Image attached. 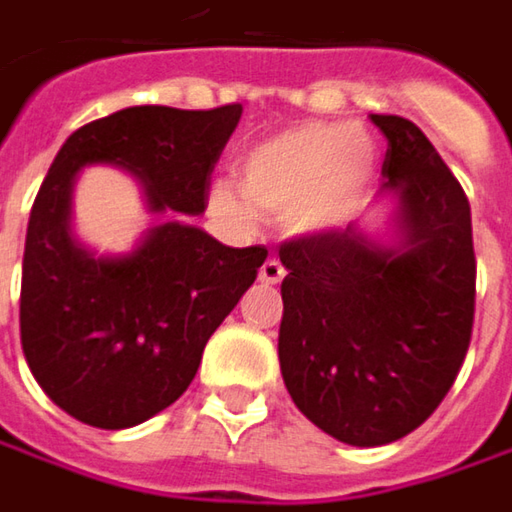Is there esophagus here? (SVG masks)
Here are the masks:
<instances>
[{
	"mask_svg": "<svg viewBox=\"0 0 512 512\" xmlns=\"http://www.w3.org/2000/svg\"><path fill=\"white\" fill-rule=\"evenodd\" d=\"M283 274H286V269H283V263L277 260V257H269L263 266H260V283H269V286H274V283H280L283 280Z\"/></svg>",
	"mask_w": 512,
	"mask_h": 512,
	"instance_id": "34e87169",
	"label": "esophagus"
}]
</instances>
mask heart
<instances>
[{
  "instance_id": "obj_1",
  "label": "heart",
  "mask_w": 512,
  "mask_h": 512,
  "mask_svg": "<svg viewBox=\"0 0 512 512\" xmlns=\"http://www.w3.org/2000/svg\"><path fill=\"white\" fill-rule=\"evenodd\" d=\"M374 167L371 138L351 124H300L246 152L238 186L252 209L286 218L297 235L317 238L351 221ZM209 198L226 218H246V203L232 186L215 184Z\"/></svg>"
}]
</instances>
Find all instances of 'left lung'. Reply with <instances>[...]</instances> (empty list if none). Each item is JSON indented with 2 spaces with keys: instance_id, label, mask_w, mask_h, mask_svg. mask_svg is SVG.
Here are the masks:
<instances>
[{
  "instance_id": "8db88e82",
  "label": "left lung",
  "mask_w": 512,
  "mask_h": 512,
  "mask_svg": "<svg viewBox=\"0 0 512 512\" xmlns=\"http://www.w3.org/2000/svg\"><path fill=\"white\" fill-rule=\"evenodd\" d=\"M371 121L388 138V232L348 223L280 246V374L306 419L354 448L397 442L439 408L476 303L465 189L414 121Z\"/></svg>"
}]
</instances>
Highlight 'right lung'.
<instances>
[{"instance_id":"add662e5","label":"right lung","mask_w":512,"mask_h":512,"mask_svg":"<svg viewBox=\"0 0 512 512\" xmlns=\"http://www.w3.org/2000/svg\"><path fill=\"white\" fill-rule=\"evenodd\" d=\"M240 113L127 107L76 130L47 169L27 221L22 351L47 397L84 425L121 431L169 408L255 283L263 246L232 249L186 221L203 215ZM96 163L130 171L165 218L124 256H98L72 232V189Z\"/></svg>"}]
</instances>
